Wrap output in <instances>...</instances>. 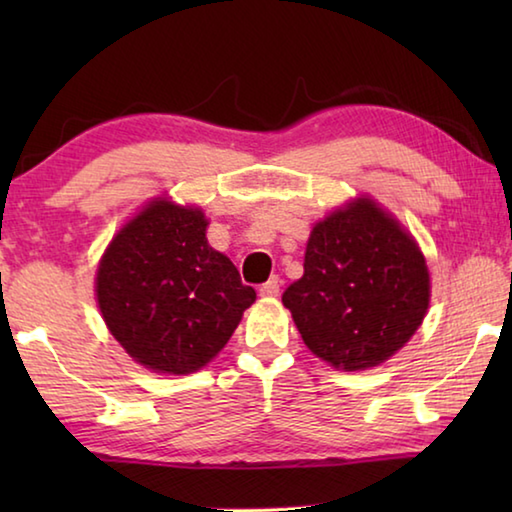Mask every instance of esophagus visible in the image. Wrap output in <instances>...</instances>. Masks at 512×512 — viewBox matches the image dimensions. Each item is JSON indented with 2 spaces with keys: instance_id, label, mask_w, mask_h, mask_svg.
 I'll return each mask as SVG.
<instances>
[{
  "instance_id": "1",
  "label": "esophagus",
  "mask_w": 512,
  "mask_h": 512,
  "mask_svg": "<svg viewBox=\"0 0 512 512\" xmlns=\"http://www.w3.org/2000/svg\"><path fill=\"white\" fill-rule=\"evenodd\" d=\"M277 293H280V277H271V280L259 287V296L262 298H275Z\"/></svg>"
}]
</instances>
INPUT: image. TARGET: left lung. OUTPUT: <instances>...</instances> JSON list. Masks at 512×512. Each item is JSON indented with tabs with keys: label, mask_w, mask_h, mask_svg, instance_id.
<instances>
[{
	"label": "left lung",
	"mask_w": 512,
	"mask_h": 512,
	"mask_svg": "<svg viewBox=\"0 0 512 512\" xmlns=\"http://www.w3.org/2000/svg\"><path fill=\"white\" fill-rule=\"evenodd\" d=\"M309 352L343 372L377 368L418 332L431 275L418 241L368 194L314 223L305 275L284 291Z\"/></svg>",
	"instance_id": "obj_1"
}]
</instances>
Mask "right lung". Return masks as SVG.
Masks as SVG:
<instances>
[{
	"mask_svg": "<svg viewBox=\"0 0 512 512\" xmlns=\"http://www.w3.org/2000/svg\"><path fill=\"white\" fill-rule=\"evenodd\" d=\"M201 205L162 194L112 235L94 275L103 323L135 363L160 375L205 368L257 293L207 241Z\"/></svg>",
	"mask_w": 512,
	"mask_h": 512,
	"instance_id": "obj_1",
	"label": "right lung"
}]
</instances>
